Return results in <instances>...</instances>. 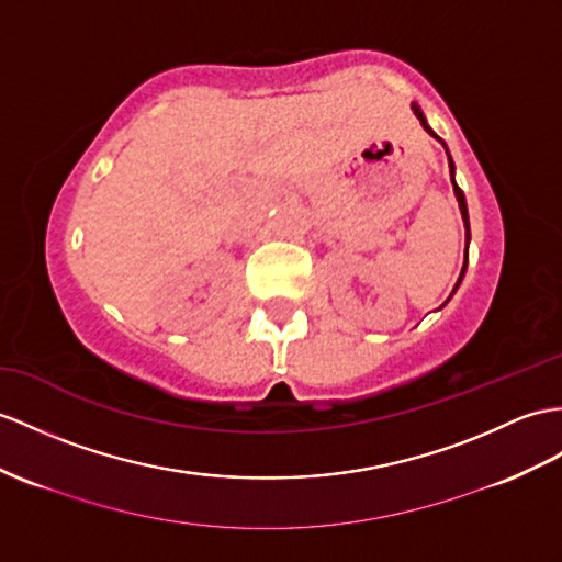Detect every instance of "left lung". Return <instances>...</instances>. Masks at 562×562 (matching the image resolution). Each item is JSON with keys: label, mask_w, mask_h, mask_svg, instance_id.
Instances as JSON below:
<instances>
[{"label": "left lung", "mask_w": 562, "mask_h": 562, "mask_svg": "<svg viewBox=\"0 0 562 562\" xmlns=\"http://www.w3.org/2000/svg\"><path fill=\"white\" fill-rule=\"evenodd\" d=\"M413 112H415V116L419 119V123L424 126V131L427 133H431L434 135V131L427 126V121H424V114L419 112V106L417 104H413ZM448 167H450V181H453V161H450V157H448ZM453 190H456V198H458V204H460V214H462V222H464V228H468V240H470V218H468V204H464V195H462V190L458 188V183L453 181ZM464 269H468V252H464V265H462V273H460V279H458V283H456V289L460 285V281H462V277H464Z\"/></svg>", "instance_id": "8db88e82"}]
</instances>
